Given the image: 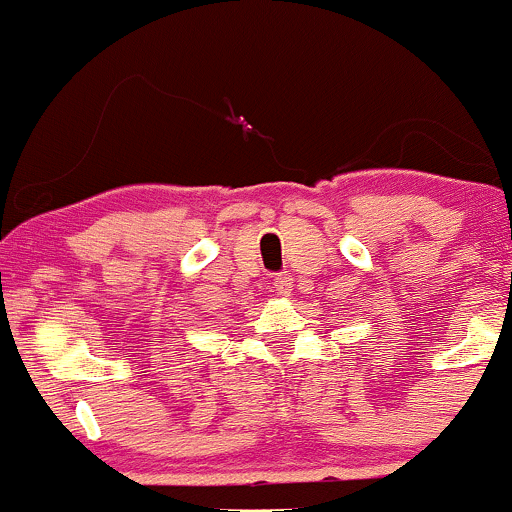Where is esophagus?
Instances as JSON below:
<instances>
[{"mask_svg": "<svg viewBox=\"0 0 512 512\" xmlns=\"http://www.w3.org/2000/svg\"><path fill=\"white\" fill-rule=\"evenodd\" d=\"M272 289H274L276 296H291L293 279L289 274H276L274 281H272Z\"/></svg>", "mask_w": 512, "mask_h": 512, "instance_id": "obj_1", "label": "esophagus"}]
</instances>
